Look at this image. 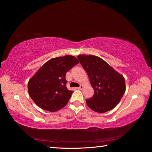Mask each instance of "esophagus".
Masks as SVG:
<instances>
[{
    "mask_svg": "<svg viewBox=\"0 0 152 152\" xmlns=\"http://www.w3.org/2000/svg\"><path fill=\"white\" fill-rule=\"evenodd\" d=\"M84 88V86H82V85H80V87H78V89H79V90H82V88Z\"/></svg>",
    "mask_w": 152,
    "mask_h": 152,
    "instance_id": "34e87169",
    "label": "esophagus"
}]
</instances>
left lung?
<instances>
[{"mask_svg":"<svg viewBox=\"0 0 152 152\" xmlns=\"http://www.w3.org/2000/svg\"><path fill=\"white\" fill-rule=\"evenodd\" d=\"M88 74L94 94L86 100L90 109L103 113L117 106L124 94L125 78L102 58L93 55L77 56Z\"/></svg>","mask_w":152,"mask_h":152,"instance_id":"8db88e82","label":"left lung"}]
</instances>
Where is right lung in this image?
<instances>
[{
    "instance_id": "add662e5",
    "label": "right lung",
    "mask_w": 152,
    "mask_h": 152,
    "mask_svg": "<svg viewBox=\"0 0 152 152\" xmlns=\"http://www.w3.org/2000/svg\"><path fill=\"white\" fill-rule=\"evenodd\" d=\"M78 63L76 57L66 55L43 64L28 82V92L33 102L50 112L65 107L73 92L67 88L66 74Z\"/></svg>"
}]
</instances>
